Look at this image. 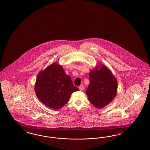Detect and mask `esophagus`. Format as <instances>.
Masks as SVG:
<instances>
[{
    "label": "esophagus",
    "mask_w": 150,
    "mask_h": 150,
    "mask_svg": "<svg viewBox=\"0 0 150 150\" xmlns=\"http://www.w3.org/2000/svg\"><path fill=\"white\" fill-rule=\"evenodd\" d=\"M79 89H80L81 91H83V89H84V86H83V85H81V86H79Z\"/></svg>",
    "instance_id": "esophagus-1"
}]
</instances>
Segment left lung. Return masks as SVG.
<instances>
[{
	"instance_id": "left-lung-1",
	"label": "left lung",
	"mask_w": 150,
	"mask_h": 150,
	"mask_svg": "<svg viewBox=\"0 0 150 150\" xmlns=\"http://www.w3.org/2000/svg\"><path fill=\"white\" fill-rule=\"evenodd\" d=\"M89 79L90 83L86 93L89 100L95 107L101 108L106 106L116 96V79L104 65H102L100 69L92 70Z\"/></svg>"
}]
</instances>
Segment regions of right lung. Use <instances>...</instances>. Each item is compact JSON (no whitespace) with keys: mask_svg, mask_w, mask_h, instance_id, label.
I'll list each match as a JSON object with an SVG mask.
<instances>
[{"mask_svg":"<svg viewBox=\"0 0 150 150\" xmlns=\"http://www.w3.org/2000/svg\"><path fill=\"white\" fill-rule=\"evenodd\" d=\"M78 90L63 67L56 63L39 72L35 87L40 100L53 109L61 108L68 102L72 93Z\"/></svg>","mask_w":150,"mask_h":150,"instance_id":"add662e5","label":"right lung"}]
</instances>
